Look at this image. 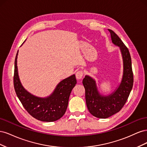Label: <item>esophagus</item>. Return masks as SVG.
Returning <instances> with one entry per match:
<instances>
[{"label":"esophagus","instance_id":"esophagus-1","mask_svg":"<svg viewBox=\"0 0 147 147\" xmlns=\"http://www.w3.org/2000/svg\"><path fill=\"white\" fill-rule=\"evenodd\" d=\"M84 75V72L82 70H78L76 73V78L77 80H81Z\"/></svg>","mask_w":147,"mask_h":147}]
</instances>
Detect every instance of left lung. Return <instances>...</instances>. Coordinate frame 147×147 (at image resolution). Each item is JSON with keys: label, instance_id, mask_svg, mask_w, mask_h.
<instances>
[{"label": "left lung", "instance_id": "obj_1", "mask_svg": "<svg viewBox=\"0 0 147 147\" xmlns=\"http://www.w3.org/2000/svg\"><path fill=\"white\" fill-rule=\"evenodd\" d=\"M109 30L113 43L119 47L123 57V75L121 83L112 94L104 96L100 94L96 81L92 78L86 75L83 80L88 109L93 116L99 118H107L121 110L128 99L134 83L131 57L128 48L112 30Z\"/></svg>", "mask_w": 147, "mask_h": 147}]
</instances>
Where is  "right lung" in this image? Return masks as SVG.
<instances>
[{
    "mask_svg": "<svg viewBox=\"0 0 147 147\" xmlns=\"http://www.w3.org/2000/svg\"><path fill=\"white\" fill-rule=\"evenodd\" d=\"M18 53V51L15 61L13 84L22 105L31 116L40 121L51 122L60 119L65 112L70 92L77 84L75 75L61 81L50 96L46 98L36 97L26 91L20 82L17 67Z\"/></svg>",
    "mask_w": 147,
    "mask_h": 147,
    "instance_id": "right-lung-1",
    "label": "right lung"
}]
</instances>
